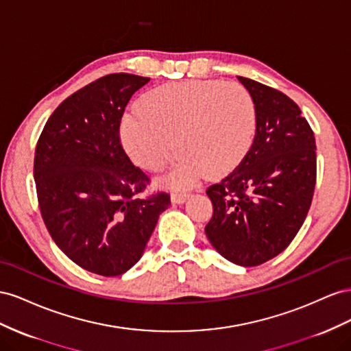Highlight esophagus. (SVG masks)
Instances as JSON below:
<instances>
[{
    "label": "esophagus",
    "mask_w": 351,
    "mask_h": 351,
    "mask_svg": "<svg viewBox=\"0 0 351 351\" xmlns=\"http://www.w3.org/2000/svg\"><path fill=\"white\" fill-rule=\"evenodd\" d=\"M189 197L188 193H173L172 194V203L173 204H182L186 202V198Z\"/></svg>",
    "instance_id": "esophagus-1"
}]
</instances>
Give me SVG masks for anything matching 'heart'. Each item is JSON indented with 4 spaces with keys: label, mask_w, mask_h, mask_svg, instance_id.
<instances>
[{
    "label": "heart",
    "mask_w": 351,
    "mask_h": 351,
    "mask_svg": "<svg viewBox=\"0 0 351 351\" xmlns=\"http://www.w3.org/2000/svg\"><path fill=\"white\" fill-rule=\"evenodd\" d=\"M256 122L254 98L243 84L185 81L149 91L139 110L123 116L120 138L129 157L148 172L163 170L178 152L167 184L188 186L206 172L216 178L241 163Z\"/></svg>",
    "instance_id": "obj_1"
}]
</instances>
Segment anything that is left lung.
Listing matches in <instances>:
<instances>
[{
  "mask_svg": "<svg viewBox=\"0 0 351 351\" xmlns=\"http://www.w3.org/2000/svg\"><path fill=\"white\" fill-rule=\"evenodd\" d=\"M238 81L254 98L256 135L234 172L207 188L213 216L204 231L229 262L250 267L282 253L302 228L316 184V143L291 98Z\"/></svg>",
  "mask_w": 351,
  "mask_h": 351,
  "instance_id": "left-lung-1",
  "label": "left lung"
}]
</instances>
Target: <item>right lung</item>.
Returning a JSON list of instances; mask_svg holds the SVG:
<instances>
[{
  "mask_svg": "<svg viewBox=\"0 0 351 351\" xmlns=\"http://www.w3.org/2000/svg\"><path fill=\"white\" fill-rule=\"evenodd\" d=\"M149 77L112 73L67 97L39 135L34 178L41 216L77 266L117 276L141 258L170 194L143 195L149 178L120 143V120Z\"/></svg>",
  "mask_w": 351,
  "mask_h": 351,
  "instance_id": "add662e5",
  "label": "right lung"
}]
</instances>
